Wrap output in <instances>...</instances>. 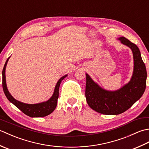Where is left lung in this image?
Returning a JSON list of instances; mask_svg holds the SVG:
<instances>
[{
	"mask_svg": "<svg viewBox=\"0 0 149 149\" xmlns=\"http://www.w3.org/2000/svg\"><path fill=\"white\" fill-rule=\"evenodd\" d=\"M119 40L133 53L134 72L129 83L118 90L109 91L101 88L86 74L87 103L91 109L104 115H118L125 112L140 99L146 88V67L138 47L125 37H120Z\"/></svg>",
	"mask_w": 149,
	"mask_h": 149,
	"instance_id": "left-lung-1",
	"label": "left lung"
}]
</instances>
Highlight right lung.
<instances>
[{"label":"right lung","mask_w":149,"mask_h":149,"mask_svg":"<svg viewBox=\"0 0 149 149\" xmlns=\"http://www.w3.org/2000/svg\"><path fill=\"white\" fill-rule=\"evenodd\" d=\"M9 58H8L7 61H6L4 66L2 70V88L7 99L10 101L11 103L13 104L16 107H17L19 109L21 110L24 114H26V115L29 116L43 117L50 115V114L53 112L54 110L56 109L57 104H58V99L59 97V88L60 84H61V82L63 79L67 76V75H65L64 76H63L61 79H59V80L58 81V83H57L56 85L55 90L54 91L52 96L49 100L42 103L36 104H25L15 99L14 98L11 96V95L9 93L7 88V86H6L5 71Z\"/></svg>","instance_id":"add662e5"}]
</instances>
